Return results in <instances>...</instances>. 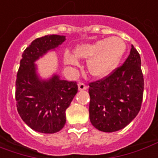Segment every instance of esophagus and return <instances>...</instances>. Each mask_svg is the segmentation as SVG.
Listing matches in <instances>:
<instances>
[{"label": "esophagus", "instance_id": "esophagus-1", "mask_svg": "<svg viewBox=\"0 0 158 158\" xmlns=\"http://www.w3.org/2000/svg\"><path fill=\"white\" fill-rule=\"evenodd\" d=\"M78 87H79V91H84V90H85L87 86H86V85L85 84L82 83V82H79L78 84Z\"/></svg>", "mask_w": 158, "mask_h": 158}]
</instances>
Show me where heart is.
Segmentation results:
<instances>
[{
  "mask_svg": "<svg viewBox=\"0 0 158 158\" xmlns=\"http://www.w3.org/2000/svg\"><path fill=\"white\" fill-rule=\"evenodd\" d=\"M126 49L124 41L119 37H110L93 44L76 47L74 54L70 51L64 52V62L68 65H77L79 59L88 60L89 73L96 78H103L115 68Z\"/></svg>",
  "mask_w": 158,
  "mask_h": 158,
  "instance_id": "heart-1",
  "label": "heart"
}]
</instances>
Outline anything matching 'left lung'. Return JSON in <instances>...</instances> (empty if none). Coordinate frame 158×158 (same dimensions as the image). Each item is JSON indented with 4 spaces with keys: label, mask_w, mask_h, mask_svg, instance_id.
<instances>
[{
    "label": "left lung",
    "mask_w": 158,
    "mask_h": 158,
    "mask_svg": "<svg viewBox=\"0 0 158 158\" xmlns=\"http://www.w3.org/2000/svg\"><path fill=\"white\" fill-rule=\"evenodd\" d=\"M89 117L104 132L124 128L140 110L143 94L141 59L131 46L128 58L106 78L89 84Z\"/></svg>",
    "instance_id": "8db88e82"
}]
</instances>
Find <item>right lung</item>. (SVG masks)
<instances>
[{"label":"right lung","mask_w":158,"mask_h":158,"mask_svg":"<svg viewBox=\"0 0 158 158\" xmlns=\"http://www.w3.org/2000/svg\"><path fill=\"white\" fill-rule=\"evenodd\" d=\"M65 40L63 35H46L34 40L22 53L15 82L17 110L35 131L55 133L65 124V110L78 93L76 81L60 79L57 74L40 79L34 62Z\"/></svg>","instance_id":"right-lung-1"}]
</instances>
